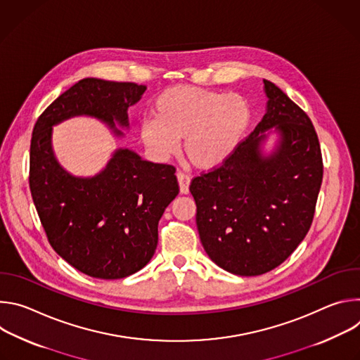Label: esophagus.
<instances>
[{"instance_id": "34e87169", "label": "esophagus", "mask_w": 360, "mask_h": 360, "mask_svg": "<svg viewBox=\"0 0 360 360\" xmlns=\"http://www.w3.org/2000/svg\"><path fill=\"white\" fill-rule=\"evenodd\" d=\"M176 178H178V182H179L181 193H188L189 192V182H191L189 175L182 172V171H178L176 172Z\"/></svg>"}]
</instances>
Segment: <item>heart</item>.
<instances>
[{
	"label": "heart",
	"instance_id": "heart-1",
	"mask_svg": "<svg viewBox=\"0 0 360 360\" xmlns=\"http://www.w3.org/2000/svg\"><path fill=\"white\" fill-rule=\"evenodd\" d=\"M152 117L141 122L139 135L153 155H175L179 139L185 138L188 160L211 169L222 165L243 139L250 110L236 94L175 85L153 101Z\"/></svg>",
	"mask_w": 360,
	"mask_h": 360
}]
</instances>
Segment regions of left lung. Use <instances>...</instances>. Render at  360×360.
<instances>
[{
    "label": "left lung",
    "instance_id": "1",
    "mask_svg": "<svg viewBox=\"0 0 360 360\" xmlns=\"http://www.w3.org/2000/svg\"><path fill=\"white\" fill-rule=\"evenodd\" d=\"M264 84L269 101L262 121L222 165L189 186L205 252L240 276L266 274L288 259L312 225L323 178L311 118L274 82ZM274 126L281 145L264 159L259 143Z\"/></svg>",
    "mask_w": 360,
    "mask_h": 360
}]
</instances>
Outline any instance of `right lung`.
Instances as JSON below:
<instances>
[{"label": "right lung", "mask_w": 360, "mask_h": 360, "mask_svg": "<svg viewBox=\"0 0 360 360\" xmlns=\"http://www.w3.org/2000/svg\"><path fill=\"white\" fill-rule=\"evenodd\" d=\"M145 89L135 82L81 79L38 117L32 129L28 181L48 242L71 266L92 278H127L150 261L158 222L179 192L176 169L120 149L99 175L74 178L53 155L51 131L81 114L111 128L114 121L127 127V110Z\"/></svg>", "instance_id": "obj_1"}]
</instances>
